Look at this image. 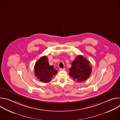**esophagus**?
Returning <instances> with one entry per match:
<instances>
[{
	"label": "esophagus",
	"instance_id": "obj_1",
	"mask_svg": "<svg viewBox=\"0 0 120 120\" xmlns=\"http://www.w3.org/2000/svg\"><path fill=\"white\" fill-rule=\"evenodd\" d=\"M65 68H60L59 69V70L60 71H63V70H65Z\"/></svg>",
	"mask_w": 120,
	"mask_h": 120
}]
</instances>
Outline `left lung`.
Wrapping results in <instances>:
<instances>
[{
	"mask_svg": "<svg viewBox=\"0 0 120 120\" xmlns=\"http://www.w3.org/2000/svg\"><path fill=\"white\" fill-rule=\"evenodd\" d=\"M69 75L78 82L86 80L91 74L92 66L90 62L82 56H78L72 63Z\"/></svg>",
	"mask_w": 120,
	"mask_h": 120,
	"instance_id": "obj_1",
	"label": "left lung"
}]
</instances>
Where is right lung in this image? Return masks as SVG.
<instances>
[{"instance_id": "right-lung-1", "label": "right lung", "mask_w": 120, "mask_h": 120, "mask_svg": "<svg viewBox=\"0 0 120 120\" xmlns=\"http://www.w3.org/2000/svg\"><path fill=\"white\" fill-rule=\"evenodd\" d=\"M35 74L37 78L42 82H48L51 81L54 75L57 73L53 66L49 64L46 56L41 57L35 64Z\"/></svg>"}]
</instances>
